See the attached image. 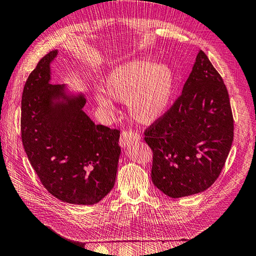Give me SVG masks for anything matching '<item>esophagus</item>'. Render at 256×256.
<instances>
[{
	"instance_id": "esophagus-1",
	"label": "esophagus",
	"mask_w": 256,
	"mask_h": 256,
	"mask_svg": "<svg viewBox=\"0 0 256 256\" xmlns=\"http://www.w3.org/2000/svg\"><path fill=\"white\" fill-rule=\"evenodd\" d=\"M140 138H141L140 134L136 132H132V131H130V130L122 131L120 134V145L122 147H127L131 143L138 141Z\"/></svg>"
}]
</instances>
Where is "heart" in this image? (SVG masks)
<instances>
[{
    "instance_id": "heart-1",
    "label": "heart",
    "mask_w": 256,
    "mask_h": 256,
    "mask_svg": "<svg viewBox=\"0 0 256 256\" xmlns=\"http://www.w3.org/2000/svg\"><path fill=\"white\" fill-rule=\"evenodd\" d=\"M108 94L95 95L97 104L114 110L113 99L128 104L132 118L141 124H152L168 109L175 90V74L164 62L142 58L113 67L104 79Z\"/></svg>"
}]
</instances>
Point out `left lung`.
Wrapping results in <instances>:
<instances>
[{
	"instance_id": "8db88e82",
	"label": "left lung",
	"mask_w": 256,
	"mask_h": 256,
	"mask_svg": "<svg viewBox=\"0 0 256 256\" xmlns=\"http://www.w3.org/2000/svg\"><path fill=\"white\" fill-rule=\"evenodd\" d=\"M233 138L226 86L200 50L182 95L145 131L154 184L173 198L205 191L219 177Z\"/></svg>"
}]
</instances>
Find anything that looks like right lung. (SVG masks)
Returning a JSON list of instances; mask_svg holds the SVG:
<instances>
[{
    "label": "right lung",
    "mask_w": 256,
    "mask_h": 256,
    "mask_svg": "<svg viewBox=\"0 0 256 256\" xmlns=\"http://www.w3.org/2000/svg\"><path fill=\"white\" fill-rule=\"evenodd\" d=\"M49 52L30 72L22 92L21 138L26 156L49 193L65 203L92 205L114 187L120 131L95 125L83 111L82 92L50 84Z\"/></svg>",
    "instance_id": "right-lung-1"
}]
</instances>
